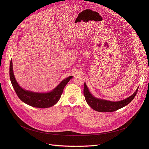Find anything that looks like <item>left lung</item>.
<instances>
[{
	"label": "left lung",
	"mask_w": 149,
	"mask_h": 149,
	"mask_svg": "<svg viewBox=\"0 0 149 149\" xmlns=\"http://www.w3.org/2000/svg\"><path fill=\"white\" fill-rule=\"evenodd\" d=\"M138 88L139 87H138L136 91L132 95L127 98L118 102H113L95 97L91 94L85 83H84V95L88 104L94 110L101 112H110L115 111L128 104L136 96Z\"/></svg>",
	"instance_id": "1"
}]
</instances>
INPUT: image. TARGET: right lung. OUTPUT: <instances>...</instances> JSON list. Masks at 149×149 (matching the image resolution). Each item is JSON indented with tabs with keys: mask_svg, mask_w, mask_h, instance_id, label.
<instances>
[{
	"mask_svg": "<svg viewBox=\"0 0 149 149\" xmlns=\"http://www.w3.org/2000/svg\"><path fill=\"white\" fill-rule=\"evenodd\" d=\"M73 76L64 79L55 88L48 92H35L22 88L17 83L13 72L12 60L10 64V78L18 97L24 103L36 108H45L54 106L60 100L65 86Z\"/></svg>",
	"mask_w": 149,
	"mask_h": 149,
	"instance_id": "right-lung-1",
	"label": "right lung"
}]
</instances>
